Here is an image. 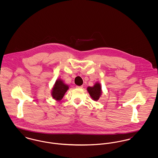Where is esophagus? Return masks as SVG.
Instances as JSON below:
<instances>
[{
    "instance_id": "esophagus-1",
    "label": "esophagus",
    "mask_w": 158,
    "mask_h": 158,
    "mask_svg": "<svg viewBox=\"0 0 158 158\" xmlns=\"http://www.w3.org/2000/svg\"><path fill=\"white\" fill-rule=\"evenodd\" d=\"M76 88H77V89H82V88H83V86H76Z\"/></svg>"
}]
</instances>
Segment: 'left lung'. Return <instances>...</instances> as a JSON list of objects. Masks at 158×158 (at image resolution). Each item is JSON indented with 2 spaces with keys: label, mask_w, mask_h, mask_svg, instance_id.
Instances as JSON below:
<instances>
[{
  "label": "left lung",
  "mask_w": 158,
  "mask_h": 158,
  "mask_svg": "<svg viewBox=\"0 0 158 158\" xmlns=\"http://www.w3.org/2000/svg\"><path fill=\"white\" fill-rule=\"evenodd\" d=\"M87 90L89 92L92 99L94 101L98 100L102 94V86L100 83L98 82L95 83V85L92 87H88Z\"/></svg>",
  "instance_id": "1"
}]
</instances>
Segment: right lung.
Wrapping results in <instances>:
<instances>
[{"label":"right lung","instance_id":"add662e5","mask_svg":"<svg viewBox=\"0 0 158 158\" xmlns=\"http://www.w3.org/2000/svg\"><path fill=\"white\" fill-rule=\"evenodd\" d=\"M69 89V86L61 79L56 80L51 92L52 97L56 101H60L64 97L65 93Z\"/></svg>","mask_w":158,"mask_h":158}]
</instances>
